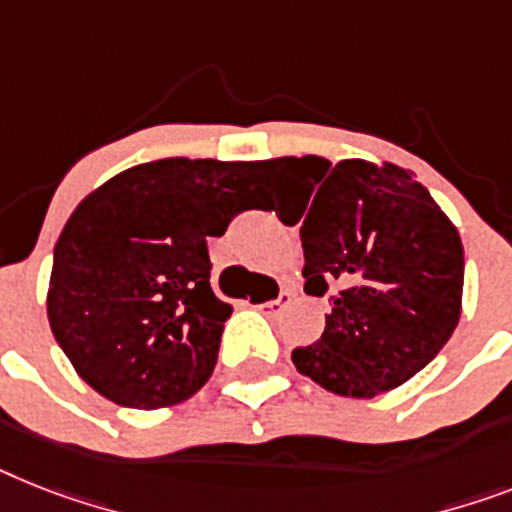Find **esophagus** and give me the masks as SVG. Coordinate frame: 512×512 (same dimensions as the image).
<instances>
[{
	"instance_id": "esophagus-1",
	"label": "esophagus",
	"mask_w": 512,
	"mask_h": 512,
	"mask_svg": "<svg viewBox=\"0 0 512 512\" xmlns=\"http://www.w3.org/2000/svg\"><path fill=\"white\" fill-rule=\"evenodd\" d=\"M290 301H293V293H290V290H282V293L277 295L274 301L259 303V306H256V308H259L261 314H266V316H277L282 311V308L290 306Z\"/></svg>"
}]
</instances>
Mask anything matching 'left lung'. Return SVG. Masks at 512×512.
<instances>
[{"instance_id":"left-lung-1","label":"left lung","mask_w":512,"mask_h":512,"mask_svg":"<svg viewBox=\"0 0 512 512\" xmlns=\"http://www.w3.org/2000/svg\"><path fill=\"white\" fill-rule=\"evenodd\" d=\"M266 170L308 185L306 293L337 287L322 340L293 350L295 369L340 398L366 400L408 382L458 327L466 264L458 227L392 162L332 167L322 156H282Z\"/></svg>"}]
</instances>
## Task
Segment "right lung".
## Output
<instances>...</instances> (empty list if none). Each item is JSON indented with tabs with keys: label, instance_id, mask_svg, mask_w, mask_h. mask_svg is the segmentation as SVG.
Instances as JSON below:
<instances>
[{
	"label": "right lung",
	"instance_id": "right-lung-1",
	"mask_svg": "<svg viewBox=\"0 0 512 512\" xmlns=\"http://www.w3.org/2000/svg\"><path fill=\"white\" fill-rule=\"evenodd\" d=\"M266 162L159 159L91 190L54 246L46 316L99 395L156 411L209 382L232 306L206 238L248 209Z\"/></svg>",
	"mask_w": 512,
	"mask_h": 512
}]
</instances>
